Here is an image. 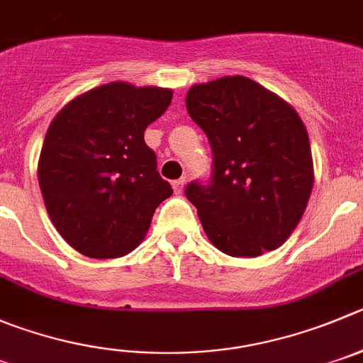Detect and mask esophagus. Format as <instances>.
<instances>
[{
  "label": "esophagus",
  "instance_id": "esophagus-1",
  "mask_svg": "<svg viewBox=\"0 0 363 363\" xmlns=\"http://www.w3.org/2000/svg\"><path fill=\"white\" fill-rule=\"evenodd\" d=\"M184 184H186V179L184 177H181V179H177V181H174L172 182V186H174V191L177 193H182V189H184Z\"/></svg>",
  "mask_w": 363,
  "mask_h": 363
}]
</instances>
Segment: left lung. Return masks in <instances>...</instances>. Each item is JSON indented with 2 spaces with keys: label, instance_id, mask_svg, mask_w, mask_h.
Listing matches in <instances>:
<instances>
[{
  "label": "left lung",
  "instance_id": "1",
  "mask_svg": "<svg viewBox=\"0 0 363 363\" xmlns=\"http://www.w3.org/2000/svg\"><path fill=\"white\" fill-rule=\"evenodd\" d=\"M186 109L213 150L208 184L193 181L184 191L209 242L235 258L283 245L313 188L310 140L299 114L240 74L193 86Z\"/></svg>",
  "mask_w": 363,
  "mask_h": 363
}]
</instances>
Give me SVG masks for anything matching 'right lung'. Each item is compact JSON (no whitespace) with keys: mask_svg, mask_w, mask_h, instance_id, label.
Listing matches in <instances>:
<instances>
[{"mask_svg":"<svg viewBox=\"0 0 363 363\" xmlns=\"http://www.w3.org/2000/svg\"><path fill=\"white\" fill-rule=\"evenodd\" d=\"M172 96V89L111 82L71 100L50 123L37 168L40 193L57 231L84 256L134 250L174 193L143 135Z\"/></svg>","mask_w":363,"mask_h":363,"instance_id":"add662e5","label":"right lung"}]
</instances>
